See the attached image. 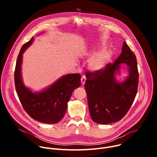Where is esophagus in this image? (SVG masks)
I'll return each instance as SVG.
<instances>
[{"label":"esophagus","instance_id":"esophagus-1","mask_svg":"<svg viewBox=\"0 0 157 157\" xmlns=\"http://www.w3.org/2000/svg\"><path fill=\"white\" fill-rule=\"evenodd\" d=\"M86 81V76H82L81 77V84H82V85H84Z\"/></svg>","mask_w":157,"mask_h":157}]
</instances>
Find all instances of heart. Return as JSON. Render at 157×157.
I'll return each instance as SVG.
<instances>
[{
  "mask_svg": "<svg viewBox=\"0 0 157 157\" xmlns=\"http://www.w3.org/2000/svg\"><path fill=\"white\" fill-rule=\"evenodd\" d=\"M105 43L98 41L93 44L92 47L87 52L89 57L88 61L89 68L93 72H99L104 70L113 60L114 53L110 49L103 50Z\"/></svg>",
  "mask_w": 157,
  "mask_h": 157,
  "instance_id": "1",
  "label": "heart"
}]
</instances>
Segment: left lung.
I'll list each match as a JSON object with an SVG mask.
<instances>
[{
  "label": "left lung",
  "mask_w": 157,
  "mask_h": 157,
  "mask_svg": "<svg viewBox=\"0 0 157 157\" xmlns=\"http://www.w3.org/2000/svg\"><path fill=\"white\" fill-rule=\"evenodd\" d=\"M121 64L128 66V76L119 81ZM84 87L93 121L109 124L121 120L127 113L137 93L139 73L136 56L125 41L122 52L113 64L101 71L87 72Z\"/></svg>",
  "instance_id": "8db88e82"
}]
</instances>
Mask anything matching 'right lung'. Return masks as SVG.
I'll list each match as a JSON object with an SVG mask.
<instances>
[{"label":"right lung","mask_w":157,"mask_h":157,"mask_svg":"<svg viewBox=\"0 0 157 157\" xmlns=\"http://www.w3.org/2000/svg\"><path fill=\"white\" fill-rule=\"evenodd\" d=\"M33 40L32 37L24 44L17 58L14 74L17 93L22 106L32 119L44 124H56L64 117L73 92L81 86V75L75 73L62 76L40 91H33L27 87L21 75L22 59Z\"/></svg>","instance_id":"1"}]
</instances>
